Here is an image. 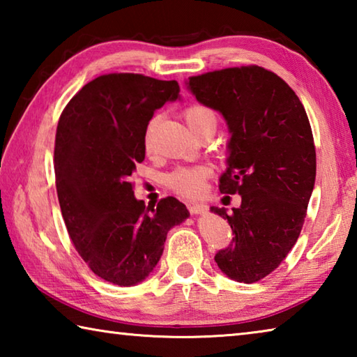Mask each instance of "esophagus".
Listing matches in <instances>:
<instances>
[{
	"mask_svg": "<svg viewBox=\"0 0 357 357\" xmlns=\"http://www.w3.org/2000/svg\"><path fill=\"white\" fill-rule=\"evenodd\" d=\"M187 209H189L190 214H203L208 211V206L203 203H189L187 204Z\"/></svg>",
	"mask_w": 357,
	"mask_h": 357,
	"instance_id": "obj_1",
	"label": "esophagus"
}]
</instances>
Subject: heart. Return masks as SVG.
Masks as SVG:
<instances>
[{"instance_id":"b5f03b06","label":"heart","mask_w":357,"mask_h":357,"mask_svg":"<svg viewBox=\"0 0 357 357\" xmlns=\"http://www.w3.org/2000/svg\"><path fill=\"white\" fill-rule=\"evenodd\" d=\"M187 128L195 137H200L204 132H215L219 124V114L214 108L204 104H190L183 112ZM155 129V119H151L144 129L143 144L146 153L153 149V137ZM209 176L206 167H178L167 174L165 184L168 189L179 193L183 197H197L203 190L204 181Z\"/></svg>"}]
</instances>
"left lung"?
Here are the masks:
<instances>
[{
    "label": "left lung",
    "instance_id": "obj_1",
    "mask_svg": "<svg viewBox=\"0 0 357 357\" xmlns=\"http://www.w3.org/2000/svg\"><path fill=\"white\" fill-rule=\"evenodd\" d=\"M187 84L231 132L219 189L239 193L241 206L231 214L211 208L234 234L214 259L229 279L258 282L287 258L307 215L317 153L305 108L285 80L259 66L206 72Z\"/></svg>",
    "mask_w": 357,
    "mask_h": 357
}]
</instances>
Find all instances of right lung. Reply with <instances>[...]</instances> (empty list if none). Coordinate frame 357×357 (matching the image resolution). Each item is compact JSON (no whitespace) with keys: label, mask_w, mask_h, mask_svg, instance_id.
<instances>
[{"label":"right lung","mask_w":357,"mask_h":357,"mask_svg":"<svg viewBox=\"0 0 357 357\" xmlns=\"http://www.w3.org/2000/svg\"><path fill=\"white\" fill-rule=\"evenodd\" d=\"M178 94L176 80L107 74L84 84L58 121L55 176L66 228L88 268L114 285L146 279L167 233L189 217L173 197L146 206L130 181L144 160V129Z\"/></svg>","instance_id":"obj_1"}]
</instances>
